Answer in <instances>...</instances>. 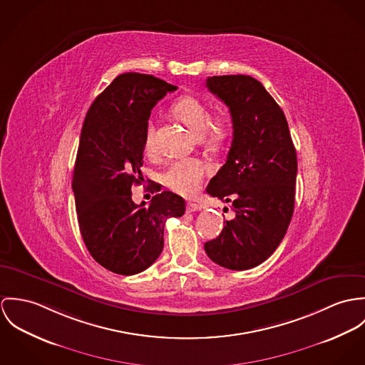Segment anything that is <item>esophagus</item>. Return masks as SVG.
<instances>
[{
	"instance_id": "obj_1",
	"label": "esophagus",
	"mask_w": 365,
	"mask_h": 365,
	"mask_svg": "<svg viewBox=\"0 0 365 365\" xmlns=\"http://www.w3.org/2000/svg\"><path fill=\"white\" fill-rule=\"evenodd\" d=\"M202 210V207L199 205V204H196V202H187L186 204V211L187 212H195V211H200Z\"/></svg>"
}]
</instances>
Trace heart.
Wrapping results in <instances>:
<instances>
[{"instance_id": "b5f03b06", "label": "heart", "mask_w": 365, "mask_h": 365, "mask_svg": "<svg viewBox=\"0 0 365 365\" xmlns=\"http://www.w3.org/2000/svg\"><path fill=\"white\" fill-rule=\"evenodd\" d=\"M172 112L178 119L187 124L195 133L207 137L210 141H218L222 138L227 130V123L222 118L210 119V112L202 99L193 95H185L179 98ZM145 147L148 151L155 150V125L148 123L145 130ZM207 173V166L199 160H179L172 163L163 175V182L173 192L185 196L197 193L202 186V179Z\"/></svg>"}]
</instances>
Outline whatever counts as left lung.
<instances>
[{"label":"left lung","instance_id":"8db88e82","mask_svg":"<svg viewBox=\"0 0 365 365\" xmlns=\"http://www.w3.org/2000/svg\"><path fill=\"white\" fill-rule=\"evenodd\" d=\"M205 85L230 108L234 128L227 163L207 193L231 202L235 217L204 249L225 269L247 270L283 241L294 212L297 153L282 108L257 80L215 76Z\"/></svg>","mask_w":365,"mask_h":365}]
</instances>
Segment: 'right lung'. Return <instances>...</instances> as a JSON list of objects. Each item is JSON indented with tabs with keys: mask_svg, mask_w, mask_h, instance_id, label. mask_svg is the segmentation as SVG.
I'll return each instance as SVG.
<instances>
[{
	"mask_svg": "<svg viewBox=\"0 0 365 365\" xmlns=\"http://www.w3.org/2000/svg\"><path fill=\"white\" fill-rule=\"evenodd\" d=\"M176 89L154 76L125 73L96 96L83 120L73 176L78 225L91 256L116 274L148 269L163 252L166 220L186 210L185 200L168 190L148 205L131 199V186L143 179L151 110Z\"/></svg>",
	"mask_w": 365,
	"mask_h": 365,
	"instance_id": "right-lung-1",
	"label": "right lung"
}]
</instances>
